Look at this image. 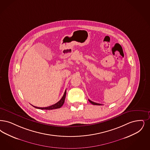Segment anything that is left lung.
<instances>
[{
	"label": "left lung",
	"instance_id": "8db88e82",
	"mask_svg": "<svg viewBox=\"0 0 150 150\" xmlns=\"http://www.w3.org/2000/svg\"><path fill=\"white\" fill-rule=\"evenodd\" d=\"M88 100H89V102L91 103L92 104H93V105H102L101 104H99V103H95V102H92L91 100H90L89 99H88Z\"/></svg>",
	"mask_w": 150,
	"mask_h": 150
}]
</instances>
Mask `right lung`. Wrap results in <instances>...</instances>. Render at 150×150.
<instances>
[{
	"label": "right lung",
	"instance_id": "right-lung-1",
	"mask_svg": "<svg viewBox=\"0 0 150 150\" xmlns=\"http://www.w3.org/2000/svg\"><path fill=\"white\" fill-rule=\"evenodd\" d=\"M66 90H65L64 94L63 96L62 97V98L60 99V100L57 103H56V104H54V105H52L51 106L49 107H43V108H41V107H35L32 105L33 107H34L35 108H38L40 109H45V110H52V109H57V108H60L63 105L64 102H65V97H66Z\"/></svg>",
	"mask_w": 150,
	"mask_h": 150
}]
</instances>
